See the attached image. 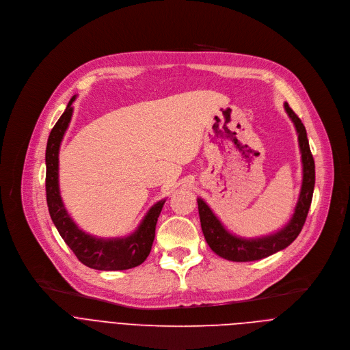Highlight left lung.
<instances>
[{
  "label": "left lung",
  "mask_w": 350,
  "mask_h": 350,
  "mask_svg": "<svg viewBox=\"0 0 350 350\" xmlns=\"http://www.w3.org/2000/svg\"><path fill=\"white\" fill-rule=\"evenodd\" d=\"M284 108L289 119L295 124L304 166L302 188L301 193H299L295 213L292 215L288 224L274 234L260 238H241L227 231L204 199L198 198L199 219H201V227L205 239L212 251L223 259L232 262H254L267 258L291 245L296 239L299 232L302 231V227L306 221L316 181L314 159L310 152L306 129L302 120L296 116V113L289 108L286 103L284 104Z\"/></svg>",
  "instance_id": "obj_1"
}]
</instances>
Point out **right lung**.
I'll list each match as a JSON object with an SVG mask.
<instances>
[{"mask_svg": "<svg viewBox=\"0 0 350 350\" xmlns=\"http://www.w3.org/2000/svg\"><path fill=\"white\" fill-rule=\"evenodd\" d=\"M76 95L70 101L49 133L45 149V192L46 205L58 232L72 249L76 258L90 269L95 270H127L139 266L151 252L155 239V228L158 217L165 205L163 201L157 202L148 211L138 228L123 238H98L84 232L72 220L65 209L59 192V146L65 131L69 127Z\"/></svg>", "mask_w": 350, "mask_h": 350, "instance_id": "1", "label": "right lung"}]
</instances>
